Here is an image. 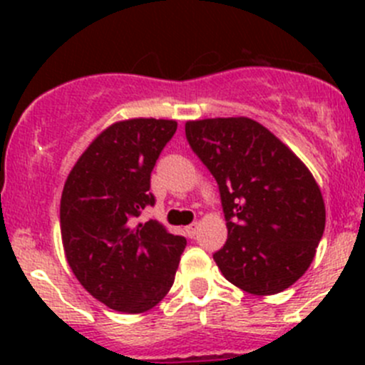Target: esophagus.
Segmentation results:
<instances>
[{
    "label": "esophagus",
    "mask_w": 365,
    "mask_h": 365,
    "mask_svg": "<svg viewBox=\"0 0 365 365\" xmlns=\"http://www.w3.org/2000/svg\"><path fill=\"white\" fill-rule=\"evenodd\" d=\"M196 233H197V222H192V224H190V226L185 227V235L189 238L196 237Z\"/></svg>",
    "instance_id": "34e87169"
}]
</instances>
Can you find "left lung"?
Segmentation results:
<instances>
[{
	"label": "left lung",
	"instance_id": "1",
	"mask_svg": "<svg viewBox=\"0 0 365 365\" xmlns=\"http://www.w3.org/2000/svg\"><path fill=\"white\" fill-rule=\"evenodd\" d=\"M185 135L219 185L227 226L213 254L219 270L252 295L289 288L325 231V203L309 169L251 118L187 121Z\"/></svg>",
	"mask_w": 365,
	"mask_h": 365
}]
</instances>
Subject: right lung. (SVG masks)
I'll use <instances>...</instances> for the list:
<instances>
[{"label":"right lung","instance_id":"obj_1","mask_svg":"<svg viewBox=\"0 0 365 365\" xmlns=\"http://www.w3.org/2000/svg\"><path fill=\"white\" fill-rule=\"evenodd\" d=\"M176 121L135 118L106 128L79 157L60 205L61 240L77 281L108 307L145 312L168 295L187 240L157 220L150 178Z\"/></svg>","mask_w":365,"mask_h":365}]
</instances>
